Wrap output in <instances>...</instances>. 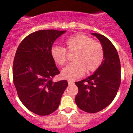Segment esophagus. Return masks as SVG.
Masks as SVG:
<instances>
[{"mask_svg":"<svg viewBox=\"0 0 133 133\" xmlns=\"http://www.w3.org/2000/svg\"><path fill=\"white\" fill-rule=\"evenodd\" d=\"M68 84H69V85H73V84H75L74 82H73V81H71V80H68Z\"/></svg>","mask_w":133,"mask_h":133,"instance_id":"1","label":"esophagus"}]
</instances>
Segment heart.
Masks as SVG:
<instances>
[{"label":"heart","mask_w":133,"mask_h":133,"mask_svg":"<svg viewBox=\"0 0 133 133\" xmlns=\"http://www.w3.org/2000/svg\"><path fill=\"white\" fill-rule=\"evenodd\" d=\"M65 48L53 46L51 49V55L53 61L62 65L67 61V51L75 52L74 62L68 64L62 71V76L65 79L76 80L85 73L95 72L102 65L104 58L103 47L99 42L84 33H77L71 36L64 42Z\"/></svg>","instance_id":"1"}]
</instances>
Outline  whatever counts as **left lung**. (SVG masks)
<instances>
[{"instance_id": "8db88e82", "label": "left lung", "mask_w": 133, "mask_h": 133, "mask_svg": "<svg viewBox=\"0 0 133 133\" xmlns=\"http://www.w3.org/2000/svg\"><path fill=\"white\" fill-rule=\"evenodd\" d=\"M91 34L102 45L104 60L93 75L75 82L78 88L75 102L82 111L95 113L108 107L116 96L121 82V65L117 51L111 42L102 35Z\"/></svg>"}]
</instances>
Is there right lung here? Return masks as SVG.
<instances>
[{"instance_id":"right-lung-1","label":"right lung","mask_w":133,"mask_h":133,"mask_svg":"<svg viewBox=\"0 0 133 133\" xmlns=\"http://www.w3.org/2000/svg\"><path fill=\"white\" fill-rule=\"evenodd\" d=\"M65 31H37L27 36L16 51L13 78L17 95L25 108L38 115L55 111L68 85L67 80H52L60 71L51 55L53 42Z\"/></svg>"}]
</instances>
